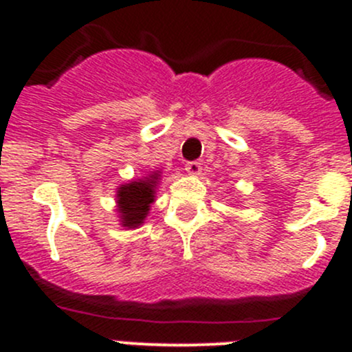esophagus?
<instances>
[{"label": "esophagus", "instance_id": "obj_1", "mask_svg": "<svg viewBox=\"0 0 352 352\" xmlns=\"http://www.w3.org/2000/svg\"><path fill=\"white\" fill-rule=\"evenodd\" d=\"M186 170H187V173H190V175H199V173H201V170H202V166H201V163H199V162H187L186 163Z\"/></svg>", "mask_w": 352, "mask_h": 352}]
</instances>
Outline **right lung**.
I'll return each instance as SVG.
<instances>
[{"label": "right lung", "instance_id": "1", "mask_svg": "<svg viewBox=\"0 0 352 352\" xmlns=\"http://www.w3.org/2000/svg\"><path fill=\"white\" fill-rule=\"evenodd\" d=\"M158 173H151L146 180L126 184L117 192V202L122 225L127 228H138L146 218L150 204L155 197V186L158 182Z\"/></svg>", "mask_w": 352, "mask_h": 352}]
</instances>
